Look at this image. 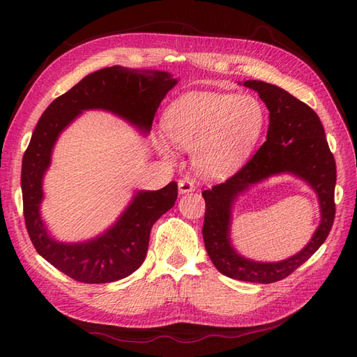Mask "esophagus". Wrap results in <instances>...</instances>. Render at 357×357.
I'll return each mask as SVG.
<instances>
[{"mask_svg": "<svg viewBox=\"0 0 357 357\" xmlns=\"http://www.w3.org/2000/svg\"><path fill=\"white\" fill-rule=\"evenodd\" d=\"M195 190V180L190 178V177H185L178 181V192L181 195H185V193H190Z\"/></svg>", "mask_w": 357, "mask_h": 357, "instance_id": "obj_1", "label": "esophagus"}]
</instances>
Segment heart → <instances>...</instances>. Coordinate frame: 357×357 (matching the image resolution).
Returning <instances> with one entry per match:
<instances>
[{
    "label": "heart",
    "mask_w": 357,
    "mask_h": 357,
    "mask_svg": "<svg viewBox=\"0 0 357 357\" xmlns=\"http://www.w3.org/2000/svg\"><path fill=\"white\" fill-rule=\"evenodd\" d=\"M266 123L264 104L252 95L188 92L172 101L164 129L180 149L193 150L204 176L223 177L238 168L261 138ZM162 153L168 150L160 144Z\"/></svg>",
    "instance_id": "obj_1"
}]
</instances>
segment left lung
Listing matches in <instances>:
<instances>
[{
    "label": "left lung",
    "instance_id": "1",
    "mask_svg": "<svg viewBox=\"0 0 357 357\" xmlns=\"http://www.w3.org/2000/svg\"><path fill=\"white\" fill-rule=\"evenodd\" d=\"M243 84L259 93L269 112L266 142L236 174L202 192V236L219 273L241 282L268 284L290 275L328 238L335 219L337 165L325 129L311 107L271 83L247 80ZM278 174H291L304 179L318 193L321 225L309 244L296 255L280 263L252 261L236 252L230 243L231 205L253 184Z\"/></svg>",
    "mask_w": 357,
    "mask_h": 357
}]
</instances>
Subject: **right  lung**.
<instances>
[{"label": "right lung", "instance_id": "1", "mask_svg": "<svg viewBox=\"0 0 357 357\" xmlns=\"http://www.w3.org/2000/svg\"><path fill=\"white\" fill-rule=\"evenodd\" d=\"M177 82L165 71L102 68L58 96L40 117L22 159L25 225L38 255L75 282L112 283L137 271L146 259L153 223L176 204L177 183L159 190H138L116 223L95 238L61 243L49 234L40 213L43 178L53 147L63 129L86 110L110 112L149 134L160 101Z\"/></svg>", "mask_w": 357, "mask_h": 357}]
</instances>
